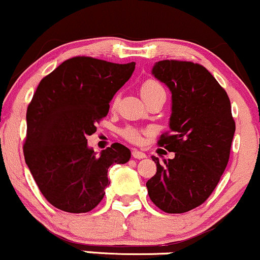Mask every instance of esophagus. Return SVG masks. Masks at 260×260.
I'll return each instance as SVG.
<instances>
[{"mask_svg": "<svg viewBox=\"0 0 260 260\" xmlns=\"http://www.w3.org/2000/svg\"><path fill=\"white\" fill-rule=\"evenodd\" d=\"M131 155H133L134 159H139V160H140V159H145V157H146L145 152L139 151V150H136V149L133 150V152H131Z\"/></svg>", "mask_w": 260, "mask_h": 260, "instance_id": "1", "label": "esophagus"}]
</instances>
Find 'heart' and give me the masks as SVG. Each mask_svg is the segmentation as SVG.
Returning a JSON list of instances; mask_svg holds the SVG:
<instances>
[{"mask_svg": "<svg viewBox=\"0 0 260 260\" xmlns=\"http://www.w3.org/2000/svg\"><path fill=\"white\" fill-rule=\"evenodd\" d=\"M140 91H141V95H143L144 100H148V99L152 98V96H156V95H165V90L164 87L161 86V84H160L159 81H156V80H146V81L143 82V85H141L140 87ZM117 100H119V98H115L114 103H112V105L116 106L117 104ZM122 136H124L126 140L131 141V143H140L141 141V131L139 129H136V127H125L124 130L121 131Z\"/></svg>", "mask_w": 260, "mask_h": 260, "instance_id": "1", "label": "heart"}]
</instances>
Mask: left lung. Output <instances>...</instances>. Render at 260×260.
<instances>
[{
    "label": "left lung",
    "instance_id": "obj_1",
    "mask_svg": "<svg viewBox=\"0 0 260 260\" xmlns=\"http://www.w3.org/2000/svg\"><path fill=\"white\" fill-rule=\"evenodd\" d=\"M151 74L171 92V134L160 136L157 145L175 156L162 164L151 156L156 174L146 183L148 194L165 213H186L210 197L229 161L235 133L230 100L199 63L159 61Z\"/></svg>",
    "mask_w": 260,
    "mask_h": 260
}]
</instances>
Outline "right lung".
Wrapping results in <instances>:
<instances>
[{
	"label": "right lung",
	"instance_id": "add662e5",
	"mask_svg": "<svg viewBox=\"0 0 260 260\" xmlns=\"http://www.w3.org/2000/svg\"><path fill=\"white\" fill-rule=\"evenodd\" d=\"M135 70L85 56L69 58L45 76L27 108L23 155L47 202L68 213H87L105 195L108 170L131 152L119 143L96 154L87 136L108 115L110 101Z\"/></svg>",
	"mask_w": 260,
	"mask_h": 260
}]
</instances>
